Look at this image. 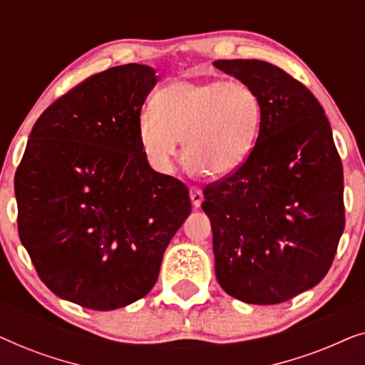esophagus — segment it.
I'll return each instance as SVG.
<instances>
[{
  "instance_id": "1",
  "label": "esophagus",
  "mask_w": 365,
  "mask_h": 365,
  "mask_svg": "<svg viewBox=\"0 0 365 365\" xmlns=\"http://www.w3.org/2000/svg\"><path fill=\"white\" fill-rule=\"evenodd\" d=\"M189 196H191V202H192V206H194V207H199V206H201V204H202V199H204L201 189H199L197 186H192L191 189H189Z\"/></svg>"
}]
</instances>
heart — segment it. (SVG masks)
I'll list each match as a JSON object with an SVG mask.
<instances>
[{
    "instance_id": "heart-1",
    "label": "heart",
    "mask_w": 365,
    "mask_h": 365,
    "mask_svg": "<svg viewBox=\"0 0 365 365\" xmlns=\"http://www.w3.org/2000/svg\"><path fill=\"white\" fill-rule=\"evenodd\" d=\"M261 101L249 84L232 79H181L163 88L138 121V139L159 173H171L179 143L189 166L212 176L236 171L251 154Z\"/></svg>"
}]
</instances>
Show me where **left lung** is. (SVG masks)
Here are the masks:
<instances>
[{
  "label": "left lung",
  "mask_w": 365,
  "mask_h": 365,
  "mask_svg": "<svg viewBox=\"0 0 365 365\" xmlns=\"http://www.w3.org/2000/svg\"><path fill=\"white\" fill-rule=\"evenodd\" d=\"M214 66L261 101L251 154L204 187L217 282L242 302H286L332 266L346 226L341 156L322 106L291 74L259 59Z\"/></svg>",
  "instance_id": "8db88e82"
}]
</instances>
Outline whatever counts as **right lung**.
I'll return each mask as SVG.
<instances>
[{
  "instance_id": "right-lung-1",
  "label": "right lung",
  "mask_w": 365,
  "mask_h": 365,
  "mask_svg": "<svg viewBox=\"0 0 365 365\" xmlns=\"http://www.w3.org/2000/svg\"><path fill=\"white\" fill-rule=\"evenodd\" d=\"M156 81L134 63L84 79L38 118L14 174L18 234L39 279L93 311L146 296L191 214L186 184L151 169L138 139Z\"/></svg>"
}]
</instances>
